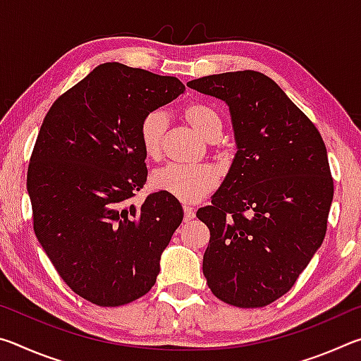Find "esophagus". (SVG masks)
Returning a JSON list of instances; mask_svg holds the SVG:
<instances>
[{"label": "esophagus", "mask_w": 361, "mask_h": 361, "mask_svg": "<svg viewBox=\"0 0 361 361\" xmlns=\"http://www.w3.org/2000/svg\"><path fill=\"white\" fill-rule=\"evenodd\" d=\"M183 212H185V221H191V219L195 216L194 209L189 205H183Z\"/></svg>", "instance_id": "1"}]
</instances>
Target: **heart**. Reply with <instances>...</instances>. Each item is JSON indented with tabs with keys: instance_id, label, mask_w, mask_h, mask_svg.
Listing matches in <instances>:
<instances>
[{
	"instance_id": "heart-1",
	"label": "heart",
	"mask_w": 361,
	"mask_h": 361,
	"mask_svg": "<svg viewBox=\"0 0 361 361\" xmlns=\"http://www.w3.org/2000/svg\"><path fill=\"white\" fill-rule=\"evenodd\" d=\"M183 118L205 140L219 138L224 122L216 108L207 103L192 102L183 106ZM169 127L164 111L146 113L138 126L140 145L146 157L159 159L162 154V143ZM218 185L216 170L210 166H166L152 173V186L157 191L167 192L186 204L199 202Z\"/></svg>"
}]
</instances>
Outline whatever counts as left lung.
<instances>
[{
    "label": "left lung",
    "mask_w": 361,
    "mask_h": 361,
    "mask_svg": "<svg viewBox=\"0 0 361 361\" xmlns=\"http://www.w3.org/2000/svg\"><path fill=\"white\" fill-rule=\"evenodd\" d=\"M188 85L228 103L237 154L212 204L197 210L210 240L202 271L235 307L277 301L326 234L333 176L314 122L271 78L245 70Z\"/></svg>",
    "instance_id": "1"
}]
</instances>
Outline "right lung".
<instances>
[{
    "mask_svg": "<svg viewBox=\"0 0 361 361\" xmlns=\"http://www.w3.org/2000/svg\"><path fill=\"white\" fill-rule=\"evenodd\" d=\"M183 90L173 76L103 63L42 121L27 173L33 229L59 276L89 302L124 305L156 283L183 209L162 191L129 204L148 176L138 126Z\"/></svg>",
    "mask_w": 361,
    "mask_h": 361,
    "instance_id": "1",
    "label": "right lung"
}]
</instances>
